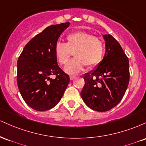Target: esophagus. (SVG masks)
<instances>
[{
    "label": "esophagus",
    "mask_w": 146,
    "mask_h": 146,
    "mask_svg": "<svg viewBox=\"0 0 146 146\" xmlns=\"http://www.w3.org/2000/svg\"><path fill=\"white\" fill-rule=\"evenodd\" d=\"M75 78V76H74V75H71V76H70V80H74Z\"/></svg>",
    "instance_id": "34e87169"
}]
</instances>
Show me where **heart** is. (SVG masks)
<instances>
[{
	"label": "heart",
	"instance_id": "1",
	"mask_svg": "<svg viewBox=\"0 0 146 146\" xmlns=\"http://www.w3.org/2000/svg\"><path fill=\"white\" fill-rule=\"evenodd\" d=\"M66 44L58 42L55 45L54 53L60 64L67 63L74 52V58L65 67L69 74H77L86 65L87 68H93L101 62L104 53L103 42L98 37L78 31L69 33L66 38Z\"/></svg>",
	"mask_w": 146,
	"mask_h": 146
}]
</instances>
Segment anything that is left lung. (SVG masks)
<instances>
[{"label":"left lung","instance_id":"1","mask_svg":"<svg viewBox=\"0 0 146 146\" xmlns=\"http://www.w3.org/2000/svg\"><path fill=\"white\" fill-rule=\"evenodd\" d=\"M106 53L98 68L84 75L81 97L87 106L98 112L110 110L123 98L130 80L128 58L111 35H103Z\"/></svg>","mask_w":146,"mask_h":146}]
</instances>
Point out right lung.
<instances>
[{
	"label": "right lung",
	"mask_w": 146,
	"mask_h": 146,
	"mask_svg": "<svg viewBox=\"0 0 146 146\" xmlns=\"http://www.w3.org/2000/svg\"><path fill=\"white\" fill-rule=\"evenodd\" d=\"M69 24L47 27L25 45L18 59V89L27 104L37 111L58 104L69 83V75L59 67L54 53L58 38Z\"/></svg>",
	"instance_id": "add662e5"
}]
</instances>
